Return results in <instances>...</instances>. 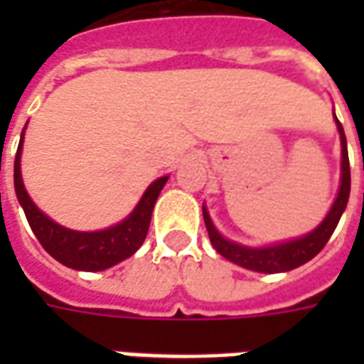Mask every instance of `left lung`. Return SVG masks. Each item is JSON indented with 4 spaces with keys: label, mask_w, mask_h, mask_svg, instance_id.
Instances as JSON below:
<instances>
[{
    "label": "left lung",
    "mask_w": 364,
    "mask_h": 364,
    "mask_svg": "<svg viewBox=\"0 0 364 364\" xmlns=\"http://www.w3.org/2000/svg\"><path fill=\"white\" fill-rule=\"evenodd\" d=\"M336 124L339 136H341V185H339L336 203L331 206L328 216L321 220L320 226L312 230L310 234L284 242V244L267 245V247H247V245H240L220 236V232L214 228L208 210L203 206V216H205L210 244L214 245V250L220 253L222 257H226L240 267L257 271V273H284V271H292V269L304 265L323 250V245L328 244L333 230L337 228V222L343 214L347 200H349V191H351V169H349V156H347V140H345L343 127L337 120V117Z\"/></svg>",
    "instance_id": "1"
}]
</instances>
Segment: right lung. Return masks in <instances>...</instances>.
I'll return each instance as SVG.
<instances>
[{
  "label": "right lung",
  "mask_w": 364,
  "mask_h": 364,
  "mask_svg": "<svg viewBox=\"0 0 364 364\" xmlns=\"http://www.w3.org/2000/svg\"><path fill=\"white\" fill-rule=\"evenodd\" d=\"M25 128H23L17 156H15L13 179H15V193L25 210L28 226L35 232L36 240L41 242L44 250L62 265L77 269V271H90V273L112 267L138 252V247L148 236L151 210L166 185L167 175L151 183L130 216L119 222L117 226L99 230V232H75V230L64 228L50 220L44 213H41L25 191L23 177H21V150H23Z\"/></svg>",
  "instance_id": "right-lung-1"
}]
</instances>
